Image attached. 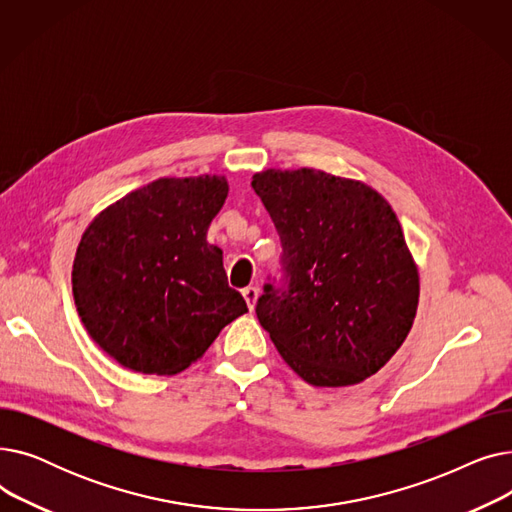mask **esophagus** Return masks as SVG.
<instances>
[{
  "mask_svg": "<svg viewBox=\"0 0 512 512\" xmlns=\"http://www.w3.org/2000/svg\"><path fill=\"white\" fill-rule=\"evenodd\" d=\"M242 297H245L249 311H253V309H255V303H257V299H259V288H257V286H247L245 290H242Z\"/></svg>",
  "mask_w": 512,
  "mask_h": 512,
  "instance_id": "1",
  "label": "esophagus"
}]
</instances>
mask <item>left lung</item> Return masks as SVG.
<instances>
[{
  "mask_svg": "<svg viewBox=\"0 0 512 512\" xmlns=\"http://www.w3.org/2000/svg\"><path fill=\"white\" fill-rule=\"evenodd\" d=\"M253 188L278 230L280 280L257 319L311 386H353L405 342L419 301L417 265L388 201L321 170H265Z\"/></svg>",
  "mask_w": 512,
  "mask_h": 512,
  "instance_id": "8db88e82",
  "label": "left lung"
}]
</instances>
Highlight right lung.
<instances>
[{
	"mask_svg": "<svg viewBox=\"0 0 512 512\" xmlns=\"http://www.w3.org/2000/svg\"><path fill=\"white\" fill-rule=\"evenodd\" d=\"M224 176L159 178L103 209L76 249L72 292L89 336L122 367L174 375L247 313L207 228Z\"/></svg>",
	"mask_w": 512,
	"mask_h": 512,
	"instance_id": "right-lung-1",
	"label": "right lung"
}]
</instances>
